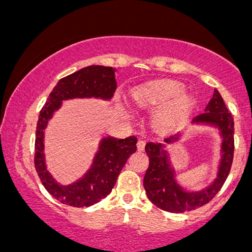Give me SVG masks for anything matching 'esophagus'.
<instances>
[{
  "label": "esophagus",
  "instance_id": "obj_1",
  "mask_svg": "<svg viewBox=\"0 0 252 252\" xmlns=\"http://www.w3.org/2000/svg\"><path fill=\"white\" fill-rule=\"evenodd\" d=\"M145 145H146L145 140H139L137 142V147H138L139 150H144L145 149Z\"/></svg>",
  "mask_w": 252,
  "mask_h": 252
}]
</instances>
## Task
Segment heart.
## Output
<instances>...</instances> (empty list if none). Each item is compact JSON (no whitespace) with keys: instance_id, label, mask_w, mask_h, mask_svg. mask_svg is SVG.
Here are the masks:
<instances>
[{"instance_id":"obj_1","label":"heart","mask_w":252,"mask_h":252,"mask_svg":"<svg viewBox=\"0 0 252 252\" xmlns=\"http://www.w3.org/2000/svg\"><path fill=\"white\" fill-rule=\"evenodd\" d=\"M186 87L176 80H155L137 86L132 90V98L141 108L157 107L153 114V126L157 130L173 131L194 106V99L182 95Z\"/></svg>"}]
</instances>
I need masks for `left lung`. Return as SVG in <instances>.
I'll list each match as a JSON object with an SVG mask.
<instances>
[{"label":"left lung","mask_w":252,"mask_h":252,"mask_svg":"<svg viewBox=\"0 0 252 252\" xmlns=\"http://www.w3.org/2000/svg\"><path fill=\"white\" fill-rule=\"evenodd\" d=\"M192 125L209 126L217 129L220 142V158L216 178L200 190H189L176 180L175 168L171 162L167 145L181 140L183 131L160 142H148L145 150L149 157V166L144 178V187L149 200L157 207L171 213H185L201 207L215 197L230 173L234 153V121L219 93L214 95L201 114L192 120Z\"/></svg>","instance_id":"1"}]
</instances>
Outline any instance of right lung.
<instances>
[{"mask_svg":"<svg viewBox=\"0 0 252 252\" xmlns=\"http://www.w3.org/2000/svg\"><path fill=\"white\" fill-rule=\"evenodd\" d=\"M115 71L112 66L89 65L59 80L39 113L35 141V167L48 192L62 204L73 207H89L111 193L120 172L137 150V137L100 139L93 163L80 179L63 186L47 170L45 158V129L63 100L100 98L110 100L116 90Z\"/></svg>","mask_w":252,"mask_h":252,"instance_id":"obj_1","label":"right lung"}]
</instances>
